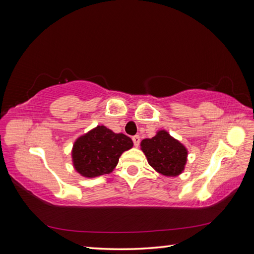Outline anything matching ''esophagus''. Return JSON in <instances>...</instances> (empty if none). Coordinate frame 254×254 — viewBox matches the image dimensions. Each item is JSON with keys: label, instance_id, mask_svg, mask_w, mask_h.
<instances>
[{"label": "esophagus", "instance_id": "34e87169", "mask_svg": "<svg viewBox=\"0 0 254 254\" xmlns=\"http://www.w3.org/2000/svg\"><path fill=\"white\" fill-rule=\"evenodd\" d=\"M132 139H133L134 146H135V147H138V145H139V141H140V137L138 136V135H135V136H133V137H132Z\"/></svg>", "mask_w": 254, "mask_h": 254}]
</instances>
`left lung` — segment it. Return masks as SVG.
I'll return each instance as SVG.
<instances>
[{
	"label": "left lung",
	"mask_w": 254,
	"mask_h": 254,
	"mask_svg": "<svg viewBox=\"0 0 254 254\" xmlns=\"http://www.w3.org/2000/svg\"><path fill=\"white\" fill-rule=\"evenodd\" d=\"M140 149L149 166L164 176H179L185 169L188 150L166 129H159L154 137L141 140Z\"/></svg>",
	"instance_id": "1"
}]
</instances>
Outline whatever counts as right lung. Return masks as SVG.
I'll return each mask as SVG.
<instances>
[{
	"label": "right lung",
	"mask_w": 254,
	"mask_h": 254,
	"mask_svg": "<svg viewBox=\"0 0 254 254\" xmlns=\"http://www.w3.org/2000/svg\"><path fill=\"white\" fill-rule=\"evenodd\" d=\"M132 147L133 141L127 135L97 126L75 139L71 151L73 168L87 179L109 174L120 156Z\"/></svg>",
	"instance_id": "add662e5"
}]
</instances>
